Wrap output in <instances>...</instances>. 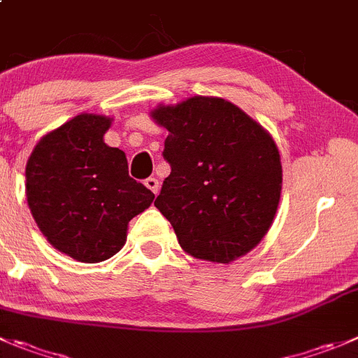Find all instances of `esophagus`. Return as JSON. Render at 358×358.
<instances>
[{"mask_svg":"<svg viewBox=\"0 0 358 358\" xmlns=\"http://www.w3.org/2000/svg\"><path fill=\"white\" fill-rule=\"evenodd\" d=\"M144 185L148 186V188L151 189V192L155 193V195H158V192H159V181H158V179H156V177H149V179H145Z\"/></svg>","mask_w":358,"mask_h":358,"instance_id":"34e87169","label":"esophagus"}]
</instances>
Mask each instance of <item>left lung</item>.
Listing matches in <instances>:
<instances>
[{
	"label": "left lung",
	"instance_id": "8db88e82",
	"mask_svg": "<svg viewBox=\"0 0 358 358\" xmlns=\"http://www.w3.org/2000/svg\"><path fill=\"white\" fill-rule=\"evenodd\" d=\"M169 131L170 176L155 206L193 258L230 264L267 236L283 169L272 135L232 101L186 98L149 112Z\"/></svg>",
	"mask_w": 358,
	"mask_h": 358
}]
</instances>
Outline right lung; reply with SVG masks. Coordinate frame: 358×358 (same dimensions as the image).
Segmentation results:
<instances>
[{"mask_svg": "<svg viewBox=\"0 0 358 358\" xmlns=\"http://www.w3.org/2000/svg\"><path fill=\"white\" fill-rule=\"evenodd\" d=\"M112 117L79 114L38 141L26 163V196L40 232L84 264L114 257L128 223L155 193L128 176V159L103 142Z\"/></svg>", "mask_w": 358, "mask_h": 358, "instance_id": "right-lung-1", "label": "right lung"}]
</instances>
